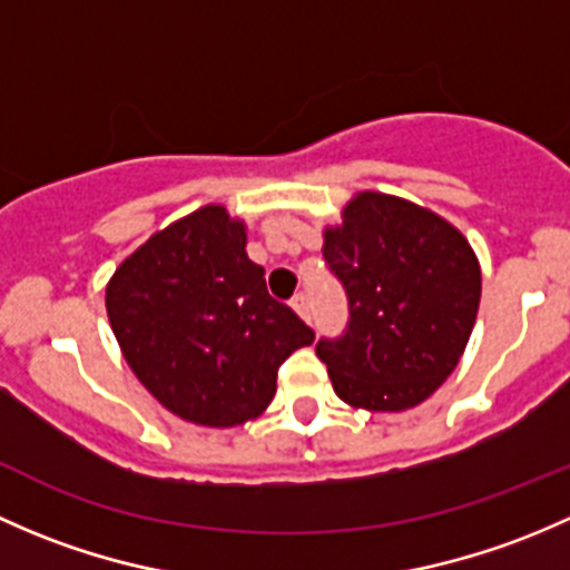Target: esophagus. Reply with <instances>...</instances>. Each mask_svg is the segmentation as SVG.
<instances>
[{"label": "esophagus", "instance_id": "34e87169", "mask_svg": "<svg viewBox=\"0 0 570 570\" xmlns=\"http://www.w3.org/2000/svg\"><path fill=\"white\" fill-rule=\"evenodd\" d=\"M293 309H296L298 315H302L304 321H309L313 318V304H309V296L307 293H296V296H293Z\"/></svg>", "mask_w": 570, "mask_h": 570}]
</instances>
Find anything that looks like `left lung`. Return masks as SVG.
<instances>
[{
    "mask_svg": "<svg viewBox=\"0 0 570 570\" xmlns=\"http://www.w3.org/2000/svg\"><path fill=\"white\" fill-rule=\"evenodd\" d=\"M324 261L348 298V324L315 354L334 392L367 412L425 401L459 365L480 304L466 238L431 210L365 191L324 233Z\"/></svg>",
    "mask_w": 570,
    "mask_h": 570,
    "instance_id": "8db88e82",
    "label": "left lung"
}]
</instances>
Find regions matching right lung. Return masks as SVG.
<instances>
[{
  "instance_id": "1",
  "label": "right lung",
  "mask_w": 570,
  "mask_h": 570,
  "mask_svg": "<svg viewBox=\"0 0 570 570\" xmlns=\"http://www.w3.org/2000/svg\"><path fill=\"white\" fill-rule=\"evenodd\" d=\"M242 222L205 205L115 272L107 313L150 395L184 420L230 428L272 403L279 365L315 332L268 296Z\"/></svg>"
}]
</instances>
